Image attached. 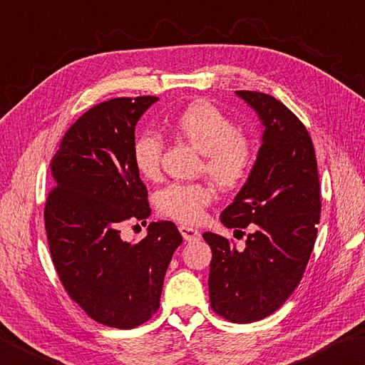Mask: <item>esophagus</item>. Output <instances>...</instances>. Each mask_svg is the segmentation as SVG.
Instances as JSON below:
<instances>
[{
  "label": "esophagus",
  "mask_w": 365,
  "mask_h": 365,
  "mask_svg": "<svg viewBox=\"0 0 365 365\" xmlns=\"http://www.w3.org/2000/svg\"><path fill=\"white\" fill-rule=\"evenodd\" d=\"M178 231H180V234L183 235V239L187 242H197L199 239H201V232L195 230V227L180 226V227H178Z\"/></svg>",
  "instance_id": "1"
}]
</instances>
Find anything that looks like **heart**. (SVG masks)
<instances>
[{
	"label": "heart",
	"instance_id": "obj_1",
	"mask_svg": "<svg viewBox=\"0 0 365 365\" xmlns=\"http://www.w3.org/2000/svg\"><path fill=\"white\" fill-rule=\"evenodd\" d=\"M173 130L204 155L202 173L212 177L220 188L232 190L245 183L256 163L252 139L237 130L218 107L209 101L188 104L173 120ZM163 139L158 133L145 131L133 145V161L145 180L161 174ZM215 197L210 182L170 183L156 196L163 215L195 225L204 218V210Z\"/></svg>",
	"mask_w": 365,
	"mask_h": 365
}]
</instances>
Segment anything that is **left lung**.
<instances>
[{
  "label": "left lung",
  "instance_id": "8db88e82",
  "mask_svg": "<svg viewBox=\"0 0 365 365\" xmlns=\"http://www.w3.org/2000/svg\"><path fill=\"white\" fill-rule=\"evenodd\" d=\"M237 95L262 121V145L247 183L220 220L252 234L244 252L218 234L202 237L212 250V310L245 324L272 315L302 280L318 234L321 195L315 148L302 121L266 93Z\"/></svg>",
  "mask_w": 365,
  "mask_h": 365
}]
</instances>
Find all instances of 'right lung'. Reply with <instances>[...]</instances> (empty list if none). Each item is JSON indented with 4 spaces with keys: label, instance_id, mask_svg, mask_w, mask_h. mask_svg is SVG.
Listing matches in <instances>:
<instances>
[{
    "label": "right lung",
    "instance_id": "add662e5",
    "mask_svg": "<svg viewBox=\"0 0 365 365\" xmlns=\"http://www.w3.org/2000/svg\"><path fill=\"white\" fill-rule=\"evenodd\" d=\"M156 96L93 106L63 135L52 158L55 187L44 221L50 255L69 297L109 327L133 329L160 309L164 275L182 234L150 223L138 244L120 237L126 221L150 217L148 192L133 161L135 125Z\"/></svg>",
    "mask_w": 365,
    "mask_h": 365
}]
</instances>
